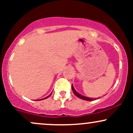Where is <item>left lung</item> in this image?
I'll return each instance as SVG.
<instances>
[{"label":"left lung","instance_id":"8db88e82","mask_svg":"<svg viewBox=\"0 0 133 133\" xmlns=\"http://www.w3.org/2000/svg\"><path fill=\"white\" fill-rule=\"evenodd\" d=\"M72 91H73V92H74V94H75V95H76V96H77V97H79V98L82 99L86 100V101H93V100L97 99V98H94V99L91 98V97H86V96H84L81 95V94H79L78 92H76V91L75 89H74V87H73L72 85ZM98 99H99V97H98Z\"/></svg>","mask_w":133,"mask_h":133}]
</instances>
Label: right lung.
<instances>
[{"mask_svg":"<svg viewBox=\"0 0 133 133\" xmlns=\"http://www.w3.org/2000/svg\"><path fill=\"white\" fill-rule=\"evenodd\" d=\"M51 94H52V93H51ZM51 94H50V95H49V96H47V97H45V98H44V99H39V100H43V99H47V98H48V97H49V96L51 95Z\"/></svg>","mask_w":133,"mask_h":133,"instance_id":"right-lung-1","label":"right lung"}]
</instances>
